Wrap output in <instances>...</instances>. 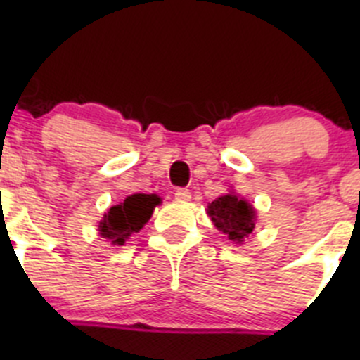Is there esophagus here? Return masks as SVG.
<instances>
[{"label": "esophagus", "mask_w": 360, "mask_h": 360, "mask_svg": "<svg viewBox=\"0 0 360 360\" xmlns=\"http://www.w3.org/2000/svg\"><path fill=\"white\" fill-rule=\"evenodd\" d=\"M174 195H176V200L179 202H188L191 198V191L186 190V188H177Z\"/></svg>", "instance_id": "obj_1"}]
</instances>
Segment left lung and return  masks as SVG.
<instances>
[{
    "label": "left lung",
    "mask_w": 360,
    "mask_h": 360,
    "mask_svg": "<svg viewBox=\"0 0 360 360\" xmlns=\"http://www.w3.org/2000/svg\"><path fill=\"white\" fill-rule=\"evenodd\" d=\"M207 214L212 219L214 226L235 244H242L244 238L252 233L256 223L254 207L235 193H226L210 202Z\"/></svg>",
    "instance_id": "8db88e82"
}]
</instances>
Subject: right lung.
<instances>
[{
  "label": "right lung",
  "mask_w": 360,
  "mask_h": 360,
  "mask_svg": "<svg viewBox=\"0 0 360 360\" xmlns=\"http://www.w3.org/2000/svg\"><path fill=\"white\" fill-rule=\"evenodd\" d=\"M160 203L157 195L136 193L118 205H112L99 223V235L112 245H123L132 233H137L150 221L153 209Z\"/></svg>",
  "instance_id": "obj_1"
}]
</instances>
